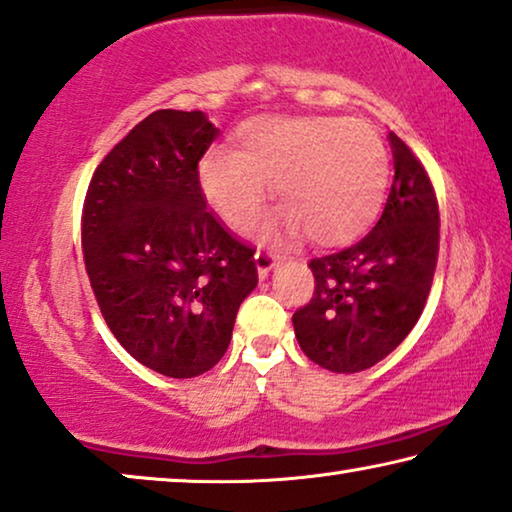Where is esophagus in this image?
<instances>
[{
    "label": "esophagus",
    "instance_id": "1",
    "mask_svg": "<svg viewBox=\"0 0 512 512\" xmlns=\"http://www.w3.org/2000/svg\"><path fill=\"white\" fill-rule=\"evenodd\" d=\"M276 255L271 253V250H257L255 253V266H257V273L259 278H266L271 273L273 266H276Z\"/></svg>",
    "mask_w": 512,
    "mask_h": 512
}]
</instances>
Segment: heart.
Listing matches in <instances>:
<instances>
[{"label": "heart", "mask_w": 512, "mask_h": 512, "mask_svg": "<svg viewBox=\"0 0 512 512\" xmlns=\"http://www.w3.org/2000/svg\"><path fill=\"white\" fill-rule=\"evenodd\" d=\"M276 183L280 213L264 239L297 236L334 248L359 239L380 213L390 183L383 134L338 115H264L236 129V150L213 148L199 164L201 192L215 215L246 232Z\"/></svg>", "instance_id": "1"}]
</instances>
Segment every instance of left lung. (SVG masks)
Instances as JSON below:
<instances>
[{
	"label": "left lung",
	"instance_id": "obj_1",
	"mask_svg": "<svg viewBox=\"0 0 512 512\" xmlns=\"http://www.w3.org/2000/svg\"><path fill=\"white\" fill-rule=\"evenodd\" d=\"M394 181L376 227L355 246L308 262L313 299L292 315L311 362L334 373L371 369L410 334L438 259V201L422 162L390 132Z\"/></svg>",
	"mask_w": 512,
	"mask_h": 512
}]
</instances>
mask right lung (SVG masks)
Segmentation results:
<instances>
[{
	"label": "right lung",
	"instance_id": "right-lung-1",
	"mask_svg": "<svg viewBox=\"0 0 512 512\" xmlns=\"http://www.w3.org/2000/svg\"><path fill=\"white\" fill-rule=\"evenodd\" d=\"M220 129L162 109L99 164L83 206V259L118 343L148 369L194 378L227 352L257 287L255 250L222 227L199 185Z\"/></svg>",
	"mask_w": 512,
	"mask_h": 512
}]
</instances>
